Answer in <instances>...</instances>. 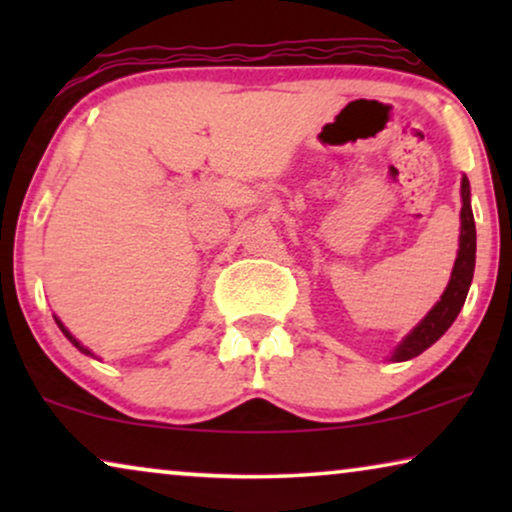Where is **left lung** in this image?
I'll list each match as a JSON object with an SVG mask.
<instances>
[{
	"label": "left lung",
	"mask_w": 512,
	"mask_h": 512,
	"mask_svg": "<svg viewBox=\"0 0 512 512\" xmlns=\"http://www.w3.org/2000/svg\"><path fill=\"white\" fill-rule=\"evenodd\" d=\"M461 233H459V251L457 261H454L450 282H447L443 296L436 305L431 307L429 314L398 342L394 352H391L389 361H408L415 359L429 349L433 342L445 335L447 328L454 324L461 307L466 303L468 289L473 282L475 270V221L471 209V184H468L466 174L461 177Z\"/></svg>",
	"instance_id": "left-lung-1"
}]
</instances>
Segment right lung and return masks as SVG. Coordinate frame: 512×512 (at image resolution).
<instances>
[{"label": "right lung", "mask_w": 512, "mask_h": 512, "mask_svg": "<svg viewBox=\"0 0 512 512\" xmlns=\"http://www.w3.org/2000/svg\"><path fill=\"white\" fill-rule=\"evenodd\" d=\"M53 319H55V324H58V328H60V331H62V333H65V338H67L69 342H72V345H74L76 349H79V352H81V354H86V356H93V359H95V354H93V352H90V349H88V347H83V345H81V342H79V340H76V338H74V335L67 331V326H65V324H62V321H60L58 317H55V314H53Z\"/></svg>", "instance_id": "1"}]
</instances>
